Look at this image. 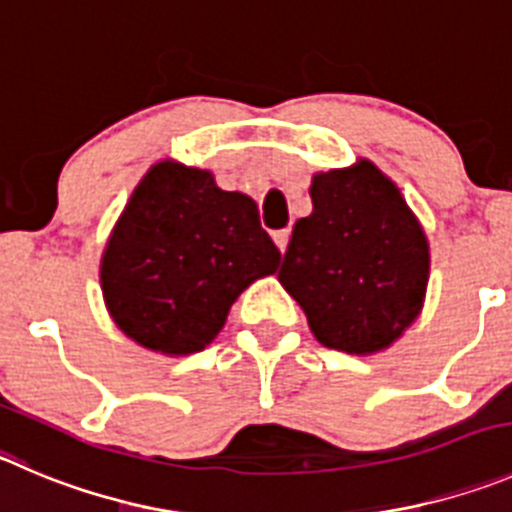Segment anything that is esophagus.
I'll return each instance as SVG.
<instances>
[{
	"label": "esophagus",
	"instance_id": "34e87169",
	"mask_svg": "<svg viewBox=\"0 0 512 512\" xmlns=\"http://www.w3.org/2000/svg\"><path fill=\"white\" fill-rule=\"evenodd\" d=\"M272 240H275V245L280 247V252H285L290 242V229H280V232H275L272 234Z\"/></svg>",
	"mask_w": 512,
	"mask_h": 512
}]
</instances>
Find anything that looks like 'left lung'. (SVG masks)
Listing matches in <instances>:
<instances>
[{
    "label": "left lung",
    "mask_w": 512,
    "mask_h": 512,
    "mask_svg": "<svg viewBox=\"0 0 512 512\" xmlns=\"http://www.w3.org/2000/svg\"><path fill=\"white\" fill-rule=\"evenodd\" d=\"M313 212L293 227L278 280L318 343L386 351L424 308L429 242L399 186L369 159L310 179Z\"/></svg>",
    "instance_id": "left-lung-1"
}]
</instances>
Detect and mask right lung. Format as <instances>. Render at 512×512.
Masks as SVG:
<instances>
[{
	"instance_id": "1",
	"label": "right lung",
	"mask_w": 512,
	"mask_h": 512,
	"mask_svg": "<svg viewBox=\"0 0 512 512\" xmlns=\"http://www.w3.org/2000/svg\"><path fill=\"white\" fill-rule=\"evenodd\" d=\"M278 262L255 199L219 189L212 171L164 159L143 174L111 229L100 290L131 341L189 356L219 336L234 300Z\"/></svg>"
}]
</instances>
